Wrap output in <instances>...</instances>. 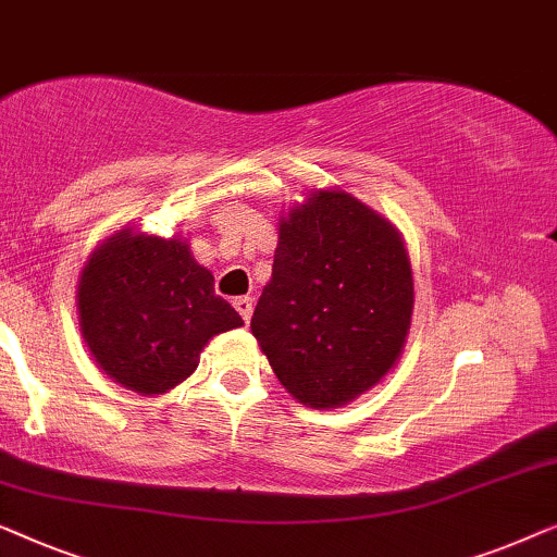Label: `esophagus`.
Listing matches in <instances>:
<instances>
[{"instance_id": "34e87169", "label": "esophagus", "mask_w": 557, "mask_h": 557, "mask_svg": "<svg viewBox=\"0 0 557 557\" xmlns=\"http://www.w3.org/2000/svg\"><path fill=\"white\" fill-rule=\"evenodd\" d=\"M232 305H234V308H237L242 320H245V323H249V318H252V308H255L252 297H234Z\"/></svg>"}]
</instances>
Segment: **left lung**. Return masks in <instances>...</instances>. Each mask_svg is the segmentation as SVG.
I'll return each mask as SVG.
<instances>
[{
  "mask_svg": "<svg viewBox=\"0 0 557 557\" xmlns=\"http://www.w3.org/2000/svg\"><path fill=\"white\" fill-rule=\"evenodd\" d=\"M413 280L391 222L346 191H315L280 224L252 333L297 401L335 409L401 356Z\"/></svg>",
  "mask_w": 557,
  "mask_h": 557,
  "instance_id": "left-lung-1",
  "label": "left lung"
}]
</instances>
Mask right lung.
<instances>
[{
	"instance_id": "right-lung-1",
	"label": "right lung",
	"mask_w": 557,
	"mask_h": 557,
	"mask_svg": "<svg viewBox=\"0 0 557 557\" xmlns=\"http://www.w3.org/2000/svg\"><path fill=\"white\" fill-rule=\"evenodd\" d=\"M77 310L96 363L148 396L189 379L209 338L242 325L186 242L131 230L103 242L85 264Z\"/></svg>"
}]
</instances>
